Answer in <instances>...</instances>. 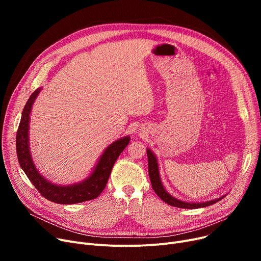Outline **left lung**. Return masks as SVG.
Returning a JSON list of instances; mask_svg holds the SVG:
<instances>
[{
	"label": "left lung",
	"mask_w": 261,
	"mask_h": 261,
	"mask_svg": "<svg viewBox=\"0 0 261 261\" xmlns=\"http://www.w3.org/2000/svg\"><path fill=\"white\" fill-rule=\"evenodd\" d=\"M147 156H148V172H149L150 181H151L152 188L155 191V194L164 202L171 205V206L179 207V208H187V210L200 208V207L210 206V205L215 204L216 202L220 201L224 198V196H223V197H220L218 199L207 201V202H202V203H190V202H184V201H181L179 199H175L174 197L169 195L166 191V189L164 188V186L162 184V181H161V177H160V171H159V165H158L156 158L150 149H147Z\"/></svg>",
	"instance_id": "obj_1"
}]
</instances>
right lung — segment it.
<instances>
[{"label": "right lung", "mask_w": 261, "mask_h": 261, "mask_svg": "<svg viewBox=\"0 0 261 261\" xmlns=\"http://www.w3.org/2000/svg\"><path fill=\"white\" fill-rule=\"evenodd\" d=\"M40 91L41 89H37L31 95L30 99L27 100L23 109L21 121L17 131L16 145L20 166L39 193L51 202L58 204H75L96 199L105 189L114 163L122 152V150L128 146L130 138L126 136V138L119 139L110 145L103 151L92 174L85 181L68 186L55 185L48 182L37 170L30 152L29 145L30 114L33 103L35 102Z\"/></svg>", "instance_id": "right-lung-1"}]
</instances>
